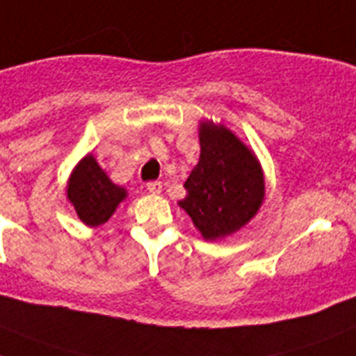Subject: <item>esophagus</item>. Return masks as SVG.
<instances>
[{
    "instance_id": "obj_1",
    "label": "esophagus",
    "mask_w": 356,
    "mask_h": 356,
    "mask_svg": "<svg viewBox=\"0 0 356 356\" xmlns=\"http://www.w3.org/2000/svg\"><path fill=\"white\" fill-rule=\"evenodd\" d=\"M146 190L150 193H154V195H157V193L163 192V184H161L159 181H152V183L146 184Z\"/></svg>"
}]
</instances>
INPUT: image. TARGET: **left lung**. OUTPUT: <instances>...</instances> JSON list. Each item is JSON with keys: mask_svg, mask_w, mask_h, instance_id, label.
I'll return each mask as SVG.
<instances>
[{"mask_svg": "<svg viewBox=\"0 0 356 356\" xmlns=\"http://www.w3.org/2000/svg\"><path fill=\"white\" fill-rule=\"evenodd\" d=\"M201 155L177 204L204 241L237 234L259 213L266 197L264 172L255 152L222 122H199Z\"/></svg>", "mask_w": 356, "mask_h": 356, "instance_id": "1", "label": "left lung"}]
</instances>
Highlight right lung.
<instances>
[{
	"instance_id": "1",
	"label": "right lung",
	"mask_w": 356,
	"mask_h": 356,
	"mask_svg": "<svg viewBox=\"0 0 356 356\" xmlns=\"http://www.w3.org/2000/svg\"><path fill=\"white\" fill-rule=\"evenodd\" d=\"M127 197V188L113 183L92 154H86L68 177V202L83 224L90 228L106 222Z\"/></svg>"
}]
</instances>
